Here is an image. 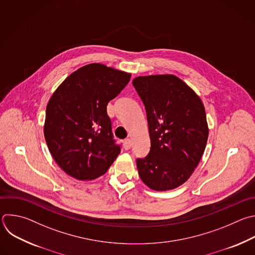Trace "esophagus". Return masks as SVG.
I'll use <instances>...</instances> for the list:
<instances>
[{"instance_id":"1","label":"esophagus","mask_w":255,"mask_h":255,"mask_svg":"<svg viewBox=\"0 0 255 255\" xmlns=\"http://www.w3.org/2000/svg\"><path fill=\"white\" fill-rule=\"evenodd\" d=\"M131 146H132V142L130 139H126L123 141V147L125 150H129L131 148Z\"/></svg>"}]
</instances>
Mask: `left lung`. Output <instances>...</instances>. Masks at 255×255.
<instances>
[{"mask_svg": "<svg viewBox=\"0 0 255 255\" xmlns=\"http://www.w3.org/2000/svg\"><path fill=\"white\" fill-rule=\"evenodd\" d=\"M144 103L151 147L137 159L141 180L155 191L185 183L197 167L208 139V124L200 97L180 78L138 76L132 81Z\"/></svg>", "mask_w": 255, "mask_h": 255, "instance_id": "1", "label": "left lung"}]
</instances>
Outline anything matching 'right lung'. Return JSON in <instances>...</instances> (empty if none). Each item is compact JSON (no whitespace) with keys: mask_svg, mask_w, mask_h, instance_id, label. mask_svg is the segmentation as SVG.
Instances as JSON below:
<instances>
[{"mask_svg":"<svg viewBox=\"0 0 255 255\" xmlns=\"http://www.w3.org/2000/svg\"><path fill=\"white\" fill-rule=\"evenodd\" d=\"M130 78V73L104 64H88L70 74L51 96L44 136L52 157L69 176L96 179L119 155L107 105Z\"/></svg>","mask_w":255,"mask_h":255,"instance_id":"1","label":"right lung"}]
</instances>
